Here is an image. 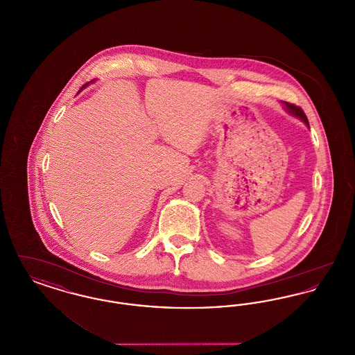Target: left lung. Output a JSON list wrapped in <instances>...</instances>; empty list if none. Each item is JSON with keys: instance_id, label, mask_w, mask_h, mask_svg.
Segmentation results:
<instances>
[{"instance_id": "1", "label": "left lung", "mask_w": 355, "mask_h": 355, "mask_svg": "<svg viewBox=\"0 0 355 355\" xmlns=\"http://www.w3.org/2000/svg\"><path fill=\"white\" fill-rule=\"evenodd\" d=\"M284 105H285V107H286V110L290 114H293V116L302 119L304 123L309 126V119H307L304 110H302L300 106H297V105H294V103H288V102H284Z\"/></svg>"}]
</instances>
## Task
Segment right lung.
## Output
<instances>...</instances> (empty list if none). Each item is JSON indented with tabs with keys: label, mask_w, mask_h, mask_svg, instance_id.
Returning a JSON list of instances; mask_svg holds the SVG:
<instances>
[{
	"label": "right lung",
	"mask_w": 355,
	"mask_h": 355,
	"mask_svg": "<svg viewBox=\"0 0 355 355\" xmlns=\"http://www.w3.org/2000/svg\"><path fill=\"white\" fill-rule=\"evenodd\" d=\"M87 84H89V83H87ZM87 84H85L84 86H83V87H85V86H87Z\"/></svg>",
	"instance_id": "add662e5"
}]
</instances>
